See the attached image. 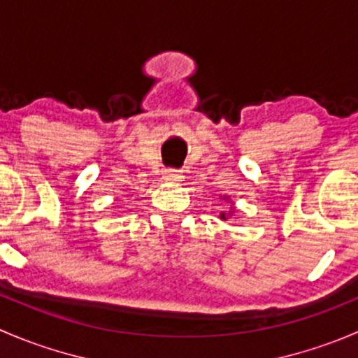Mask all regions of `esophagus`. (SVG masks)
Here are the masks:
<instances>
[{"label":"esophagus","instance_id":"obj_1","mask_svg":"<svg viewBox=\"0 0 358 358\" xmlns=\"http://www.w3.org/2000/svg\"><path fill=\"white\" fill-rule=\"evenodd\" d=\"M162 178H164V182H168V183H178V182H182L183 176H182V173L176 171V169H166Z\"/></svg>","mask_w":358,"mask_h":358}]
</instances>
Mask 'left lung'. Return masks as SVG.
<instances>
[{"mask_svg": "<svg viewBox=\"0 0 358 358\" xmlns=\"http://www.w3.org/2000/svg\"><path fill=\"white\" fill-rule=\"evenodd\" d=\"M220 197H222V196H220ZM223 199L229 201V196H223ZM230 204H232V201H230ZM234 211H236V208H234V206H230V211H222V213H220V220L227 222V220H229L230 216L234 215Z\"/></svg>", "mask_w": 358, "mask_h": 358, "instance_id": "1", "label": "left lung"}]
</instances>
